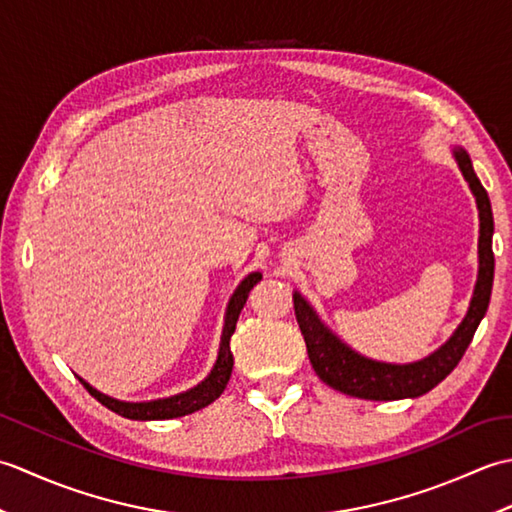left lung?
<instances>
[{
	"instance_id": "left-lung-1",
	"label": "left lung",
	"mask_w": 512,
	"mask_h": 512,
	"mask_svg": "<svg viewBox=\"0 0 512 512\" xmlns=\"http://www.w3.org/2000/svg\"><path fill=\"white\" fill-rule=\"evenodd\" d=\"M453 156L458 160L464 180L469 182L477 202V211H480V242H477L480 270H477V284L473 290L469 312H466V317L458 325V330L453 332L451 339L438 347L436 352L424 356L422 361L416 363L396 365L372 361V358L354 352L350 345H345L319 319V314L314 312L310 303L299 292H295L292 301H295L297 323L308 347L310 363L317 376L332 389L365 400L418 398L442 383L453 372L455 365L462 361L466 347L471 345L477 325H480L488 310V301H491L493 290V211L486 189L482 187L480 178L475 176L469 154L462 147H455Z\"/></svg>"
}]
</instances>
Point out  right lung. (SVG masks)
I'll list each match as a JSON object with an SVG mask.
<instances>
[{
  "instance_id": "1",
  "label": "right lung",
  "mask_w": 512,
  "mask_h": 512,
  "mask_svg": "<svg viewBox=\"0 0 512 512\" xmlns=\"http://www.w3.org/2000/svg\"><path fill=\"white\" fill-rule=\"evenodd\" d=\"M262 279V273H250L242 284L237 286L233 292L231 301H228L226 308V317H224V330H222V341H220V352H217V361L211 369V374L206 376L198 387H193L189 391H182L178 396H169V398H160V400H149V402H125V400H116L112 396L101 394L99 389H94L90 383H85L83 378H79L83 387L90 391V394L105 405L107 409H112L114 413L129 420H169V418H180L187 416V413L198 411L206 405H211L215 398L222 396V391L228 385V378H231L233 372V352H231V336L235 332V325L239 319V312H242L244 303L248 299V292L253 288L257 281Z\"/></svg>"
}]
</instances>
